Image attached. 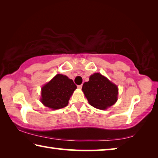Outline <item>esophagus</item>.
Returning <instances> with one entry per match:
<instances>
[{
  "instance_id": "1",
  "label": "esophagus",
  "mask_w": 158,
  "mask_h": 158,
  "mask_svg": "<svg viewBox=\"0 0 158 158\" xmlns=\"http://www.w3.org/2000/svg\"><path fill=\"white\" fill-rule=\"evenodd\" d=\"M77 87H78V89H81V88H82V84H81V85H78V86H77Z\"/></svg>"
}]
</instances>
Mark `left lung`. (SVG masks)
Here are the masks:
<instances>
[{
  "label": "left lung",
  "mask_w": 158,
  "mask_h": 158,
  "mask_svg": "<svg viewBox=\"0 0 158 158\" xmlns=\"http://www.w3.org/2000/svg\"><path fill=\"white\" fill-rule=\"evenodd\" d=\"M82 90L89 103L98 109H106L116 103L118 90L116 84L100 73H94L83 84Z\"/></svg>",
  "instance_id": "1"
}]
</instances>
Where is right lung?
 Listing matches in <instances>:
<instances>
[{"label":"right lung","mask_w":158,"mask_h":158,"mask_svg":"<svg viewBox=\"0 0 158 158\" xmlns=\"http://www.w3.org/2000/svg\"><path fill=\"white\" fill-rule=\"evenodd\" d=\"M77 85L72 79L63 74H56L42 88L40 101L52 109H59L68 105V101Z\"/></svg>","instance_id":"obj_1"}]
</instances>
